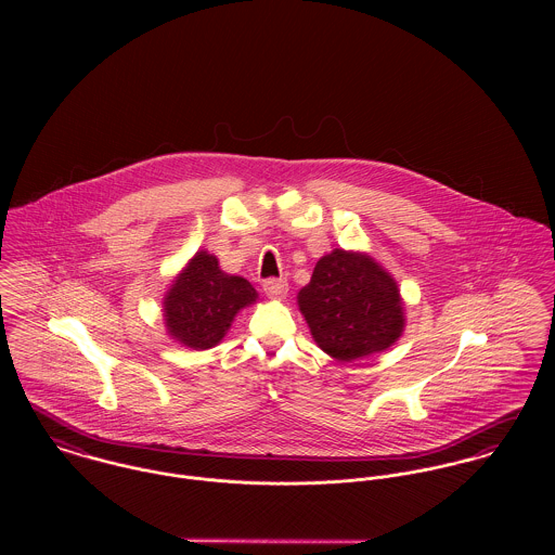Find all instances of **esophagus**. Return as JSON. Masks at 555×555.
<instances>
[{
    "instance_id": "1",
    "label": "esophagus",
    "mask_w": 555,
    "mask_h": 555,
    "mask_svg": "<svg viewBox=\"0 0 555 555\" xmlns=\"http://www.w3.org/2000/svg\"><path fill=\"white\" fill-rule=\"evenodd\" d=\"M262 291L267 293L269 299L282 301V299L288 295V282H286V280H267V282L262 284Z\"/></svg>"
}]
</instances>
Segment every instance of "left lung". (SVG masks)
<instances>
[{
	"instance_id": "obj_1",
	"label": "left lung",
	"mask_w": 555,
	"mask_h": 555,
	"mask_svg": "<svg viewBox=\"0 0 555 555\" xmlns=\"http://www.w3.org/2000/svg\"><path fill=\"white\" fill-rule=\"evenodd\" d=\"M297 306L318 348L341 363L389 350L405 328L396 278L359 249L324 254Z\"/></svg>"
}]
</instances>
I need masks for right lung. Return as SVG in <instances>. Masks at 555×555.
Returning <instances> with one entry per match:
<instances>
[{
    "instance_id": "obj_1",
    "label": "right lung",
    "mask_w": 555,
    "mask_h": 555,
    "mask_svg": "<svg viewBox=\"0 0 555 555\" xmlns=\"http://www.w3.org/2000/svg\"><path fill=\"white\" fill-rule=\"evenodd\" d=\"M256 301L258 293L245 278L224 273L218 256L198 249L164 293L166 335L190 350H209L224 339L238 312Z\"/></svg>"
}]
</instances>
